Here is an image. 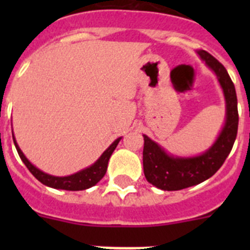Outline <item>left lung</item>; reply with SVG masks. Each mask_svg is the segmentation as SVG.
<instances>
[{"instance_id":"obj_1","label":"left lung","mask_w":250,"mask_h":250,"mask_svg":"<svg viewBox=\"0 0 250 250\" xmlns=\"http://www.w3.org/2000/svg\"><path fill=\"white\" fill-rule=\"evenodd\" d=\"M196 54L218 79L225 101V120L211 146L194 156L170 154L146 135L144 136L143 165L147 182L161 190H180L205 182L219 170L234 145L238 131V101L235 87L224 66L204 50Z\"/></svg>"}]
</instances>
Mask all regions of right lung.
<instances>
[{
	"label": "right lung",
	"mask_w": 250,
	"mask_h": 250,
	"mask_svg": "<svg viewBox=\"0 0 250 250\" xmlns=\"http://www.w3.org/2000/svg\"><path fill=\"white\" fill-rule=\"evenodd\" d=\"M12 138L13 143H15V146H16L17 152H19L20 158L23 161V164L27 167V169L30 170L31 174L35 176V178L39 180V182L42 183L43 185L50 188H54V189H62V190H71V191H77V190H85V189H89V188L94 187V185L98 184L101 179L104 178V175L106 174V170H107V163H109V159L111 156V154L114 152V150L118 146L119 141L123 138H118L116 140L110 145L105 151L100 155V158L95 161L94 164H91L90 167H85V169L77 171V173L71 174V175L67 176H55L50 175V174L45 173L42 170H40L39 167H35L30 160L25 156V154L22 152V150L20 149L19 144H17L15 135H13L12 131Z\"/></svg>",
	"instance_id": "add662e5"
}]
</instances>
